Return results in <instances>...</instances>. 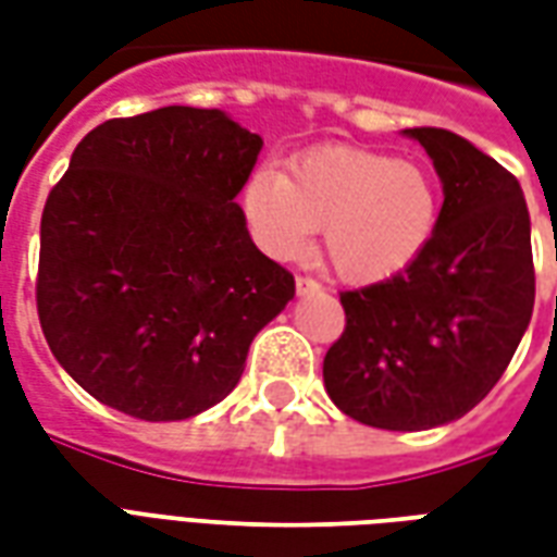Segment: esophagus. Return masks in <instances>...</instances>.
Returning a JSON list of instances; mask_svg holds the SVG:
<instances>
[{
    "label": "esophagus",
    "instance_id": "1",
    "mask_svg": "<svg viewBox=\"0 0 557 557\" xmlns=\"http://www.w3.org/2000/svg\"><path fill=\"white\" fill-rule=\"evenodd\" d=\"M295 289H298V295H313V292H319L322 286H319L313 277H298L295 280Z\"/></svg>",
    "mask_w": 557,
    "mask_h": 557
}]
</instances>
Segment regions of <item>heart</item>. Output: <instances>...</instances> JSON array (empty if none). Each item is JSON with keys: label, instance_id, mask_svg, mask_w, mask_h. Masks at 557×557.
Instances as JSON below:
<instances>
[{"label": "heart", "instance_id": "obj_1", "mask_svg": "<svg viewBox=\"0 0 557 557\" xmlns=\"http://www.w3.org/2000/svg\"><path fill=\"white\" fill-rule=\"evenodd\" d=\"M247 226L265 253L298 259L322 230L334 274L370 286L403 274L430 247L442 194L414 160L363 148H319L292 163L289 175L259 166L242 190Z\"/></svg>", "mask_w": 557, "mask_h": 557}]
</instances>
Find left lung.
Wrapping results in <instances>:
<instances>
[{
	"mask_svg": "<svg viewBox=\"0 0 557 557\" xmlns=\"http://www.w3.org/2000/svg\"><path fill=\"white\" fill-rule=\"evenodd\" d=\"M442 178L430 247L403 274L343 292L346 331L327 349L325 391L375 430L462 418L513 358L534 310L525 194L498 160L442 127H409Z\"/></svg>",
	"mask_w": 557,
	"mask_h": 557,
	"instance_id": "1",
	"label": "left lung"
}]
</instances>
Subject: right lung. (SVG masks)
Returning a JSON list of instances; mask_svg holds the SVG:
<instances>
[{
	"instance_id": "right-lung-1",
	"label": "right lung",
	"mask_w": 557,
	"mask_h": 557,
	"mask_svg": "<svg viewBox=\"0 0 557 557\" xmlns=\"http://www.w3.org/2000/svg\"><path fill=\"white\" fill-rule=\"evenodd\" d=\"M262 137L223 110L160 107L83 137L41 218L38 319L86 394L139 420L230 397L295 277L247 232Z\"/></svg>"
}]
</instances>
